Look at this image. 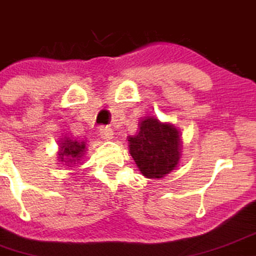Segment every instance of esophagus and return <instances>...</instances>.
Returning <instances> with one entry per match:
<instances>
[{"label":"esophagus","instance_id":"esophagus-1","mask_svg":"<svg viewBox=\"0 0 256 256\" xmlns=\"http://www.w3.org/2000/svg\"><path fill=\"white\" fill-rule=\"evenodd\" d=\"M99 133L104 140H111L114 138V130L110 127H102L99 129Z\"/></svg>","mask_w":256,"mask_h":256}]
</instances>
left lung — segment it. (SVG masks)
I'll return each instance as SVG.
<instances>
[{"mask_svg": "<svg viewBox=\"0 0 256 256\" xmlns=\"http://www.w3.org/2000/svg\"><path fill=\"white\" fill-rule=\"evenodd\" d=\"M129 152L138 168L148 179H160L179 164L182 157V134L172 123L157 117H144L139 132L128 136Z\"/></svg>", "mask_w": 256, "mask_h": 256, "instance_id": "8db88e82", "label": "left lung"}]
</instances>
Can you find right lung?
Segmentation results:
<instances>
[{"mask_svg": "<svg viewBox=\"0 0 256 256\" xmlns=\"http://www.w3.org/2000/svg\"><path fill=\"white\" fill-rule=\"evenodd\" d=\"M86 142L80 140H72L70 138L62 139L59 144L58 160L68 166H74L80 162V160L84 156Z\"/></svg>", "mask_w": 256, "mask_h": 256, "instance_id": "add662e5", "label": "right lung"}]
</instances>
